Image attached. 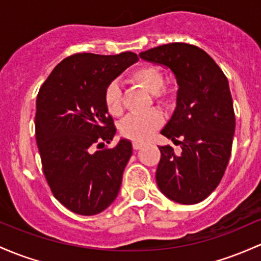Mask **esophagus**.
<instances>
[{
	"mask_svg": "<svg viewBox=\"0 0 261 261\" xmlns=\"http://www.w3.org/2000/svg\"><path fill=\"white\" fill-rule=\"evenodd\" d=\"M133 146H134V148H135V150H140V148L142 147V146H144V144H141V142H134L133 144Z\"/></svg>",
	"mask_w": 261,
	"mask_h": 261,
	"instance_id": "esophagus-1",
	"label": "esophagus"
}]
</instances>
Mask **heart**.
<instances>
[{"label":"heart","instance_id":"b5f03b06","mask_svg":"<svg viewBox=\"0 0 261 261\" xmlns=\"http://www.w3.org/2000/svg\"><path fill=\"white\" fill-rule=\"evenodd\" d=\"M131 78L141 87L152 94H159L163 87L162 73L152 65H142L131 74ZM160 95V94H159ZM104 102L108 111L113 116L122 113L121 87L117 82H111L105 89ZM163 117L159 111H150L145 114H135L127 116L121 124L122 135L136 142H144L154 130L162 125Z\"/></svg>","mask_w":261,"mask_h":261}]
</instances>
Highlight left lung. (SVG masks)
<instances>
[{
	"label": "left lung",
	"mask_w": 261,
	"mask_h": 261,
	"mask_svg": "<svg viewBox=\"0 0 261 261\" xmlns=\"http://www.w3.org/2000/svg\"><path fill=\"white\" fill-rule=\"evenodd\" d=\"M172 71L178 90L176 108L161 134L181 146H160L156 182L167 198L196 204L217 188L231 153L236 116L227 76L196 45L170 43L139 54ZM181 138V140H177Z\"/></svg>",
	"instance_id": "1"
}]
</instances>
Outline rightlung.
Segmentation results:
<instances>
[{
	"label": "right lung",
	"instance_id": "1",
	"mask_svg": "<svg viewBox=\"0 0 261 261\" xmlns=\"http://www.w3.org/2000/svg\"><path fill=\"white\" fill-rule=\"evenodd\" d=\"M137 54L78 53L63 59L39 89L36 105V140L43 172L54 197L80 216H95L115 200L133 145L116 134L104 102L105 89Z\"/></svg>",
	"mask_w": 261,
	"mask_h": 261
}]
</instances>
